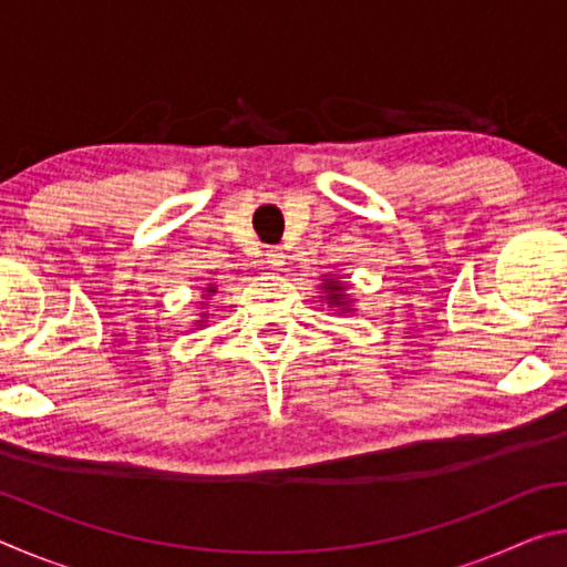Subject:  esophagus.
Listing matches in <instances>:
<instances>
[{"label": "esophagus", "mask_w": 567, "mask_h": 567, "mask_svg": "<svg viewBox=\"0 0 567 567\" xmlns=\"http://www.w3.org/2000/svg\"><path fill=\"white\" fill-rule=\"evenodd\" d=\"M287 255L282 247H267L265 249V265L272 267V270H282V267L287 265Z\"/></svg>", "instance_id": "obj_1"}]
</instances>
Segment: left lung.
I'll return each mask as SVG.
<instances>
[{
	"instance_id": "8db88e82",
	"label": "left lung",
	"mask_w": 567,
	"mask_h": 567,
	"mask_svg": "<svg viewBox=\"0 0 567 567\" xmlns=\"http://www.w3.org/2000/svg\"><path fill=\"white\" fill-rule=\"evenodd\" d=\"M324 287V300H328V305L332 307H340V312H348L350 310V297L342 295L344 292V285H340L338 280H324L322 282Z\"/></svg>"
}]
</instances>
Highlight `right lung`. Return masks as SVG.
Segmentation results:
<instances>
[{
    "mask_svg": "<svg viewBox=\"0 0 567 567\" xmlns=\"http://www.w3.org/2000/svg\"><path fill=\"white\" fill-rule=\"evenodd\" d=\"M207 292H215V287H213V285H209V287H207ZM199 322H205V320H199Z\"/></svg>",
    "mask_w": 567,
    "mask_h": 567,
    "instance_id": "right-lung-1",
    "label": "right lung"
}]
</instances>
